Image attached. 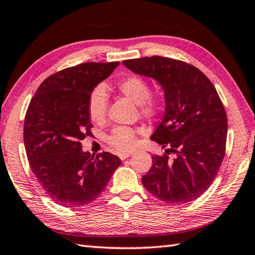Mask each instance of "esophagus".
<instances>
[{
    "label": "esophagus",
    "instance_id": "obj_1",
    "mask_svg": "<svg viewBox=\"0 0 255 255\" xmlns=\"http://www.w3.org/2000/svg\"><path fill=\"white\" fill-rule=\"evenodd\" d=\"M132 154V152L131 151H126V152H122V153H119V158L122 159V160H125V159L126 158H128V157H130Z\"/></svg>",
    "mask_w": 255,
    "mask_h": 255
}]
</instances>
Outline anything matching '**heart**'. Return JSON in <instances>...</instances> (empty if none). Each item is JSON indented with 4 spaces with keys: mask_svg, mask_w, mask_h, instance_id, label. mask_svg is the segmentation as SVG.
Masks as SVG:
<instances>
[{
    "mask_svg": "<svg viewBox=\"0 0 255 255\" xmlns=\"http://www.w3.org/2000/svg\"><path fill=\"white\" fill-rule=\"evenodd\" d=\"M124 96L139 105L140 112L146 117H151L158 111L157 99L150 97V87L144 78L130 75L117 83ZM108 94L103 86H98L89 95L88 116L94 123H102L107 114ZM108 142L118 151L129 150L134 144V133L127 127H116L107 138Z\"/></svg>",
    "mask_w": 255,
    "mask_h": 255,
    "instance_id": "obj_1",
    "label": "heart"
}]
</instances>
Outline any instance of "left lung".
<instances>
[{"mask_svg": "<svg viewBox=\"0 0 255 255\" xmlns=\"http://www.w3.org/2000/svg\"><path fill=\"white\" fill-rule=\"evenodd\" d=\"M123 64L160 85L166 104L150 137L166 153L152 157L143 187L169 204L196 200L210 187L226 152L228 118L216 88L198 68L177 59L152 56ZM169 152L176 153L173 159Z\"/></svg>", "mask_w": 255, "mask_h": 255, "instance_id": "obj_1", "label": "left lung"}]
</instances>
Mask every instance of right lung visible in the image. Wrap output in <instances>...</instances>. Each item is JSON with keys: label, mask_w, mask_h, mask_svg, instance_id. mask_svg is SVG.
<instances>
[{"label": "right lung", "mask_w": 255, "mask_h": 255, "mask_svg": "<svg viewBox=\"0 0 255 255\" xmlns=\"http://www.w3.org/2000/svg\"><path fill=\"white\" fill-rule=\"evenodd\" d=\"M119 62L84 63L52 75L35 93L24 121V144L33 173L53 201L81 208L101 196L122 160L82 149L91 133L88 98Z\"/></svg>", "instance_id": "1"}]
</instances>
